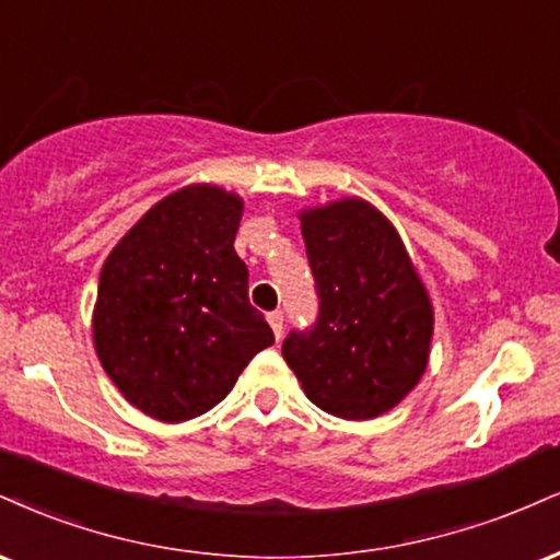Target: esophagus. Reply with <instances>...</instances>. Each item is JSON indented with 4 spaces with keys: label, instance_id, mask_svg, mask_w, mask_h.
<instances>
[{
    "label": "esophagus",
    "instance_id": "obj_1",
    "mask_svg": "<svg viewBox=\"0 0 560 560\" xmlns=\"http://www.w3.org/2000/svg\"><path fill=\"white\" fill-rule=\"evenodd\" d=\"M268 323H271L276 339H281V336H284V313H281V310H273V313H268Z\"/></svg>",
    "mask_w": 560,
    "mask_h": 560
}]
</instances>
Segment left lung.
Wrapping results in <instances>:
<instances>
[{
  "label": "left lung",
  "mask_w": 560,
  "mask_h": 560,
  "mask_svg": "<svg viewBox=\"0 0 560 560\" xmlns=\"http://www.w3.org/2000/svg\"><path fill=\"white\" fill-rule=\"evenodd\" d=\"M318 318L281 354L307 399L345 420L394 409L428 368L433 305L378 208L345 198L300 213Z\"/></svg>",
  "instance_id": "1"
}]
</instances>
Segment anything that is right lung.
<instances>
[{
	"instance_id": "right-lung-1",
	"label": "right lung",
	"mask_w": 560,
	"mask_h": 560,
	"mask_svg": "<svg viewBox=\"0 0 560 560\" xmlns=\"http://www.w3.org/2000/svg\"><path fill=\"white\" fill-rule=\"evenodd\" d=\"M242 198L213 185L166 195L101 268L93 345L140 412L182 422L208 412L273 331L247 300L234 253Z\"/></svg>"
}]
</instances>
